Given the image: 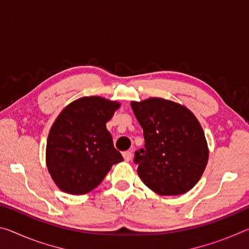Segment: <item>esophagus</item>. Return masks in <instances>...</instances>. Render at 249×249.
Returning <instances> with one entry per match:
<instances>
[{
	"mask_svg": "<svg viewBox=\"0 0 249 249\" xmlns=\"http://www.w3.org/2000/svg\"><path fill=\"white\" fill-rule=\"evenodd\" d=\"M123 158L126 160V161H129V160L132 159V153H130V151H124Z\"/></svg>",
	"mask_w": 249,
	"mask_h": 249,
	"instance_id": "1",
	"label": "esophagus"
}]
</instances>
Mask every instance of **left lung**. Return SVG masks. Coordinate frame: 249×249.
<instances>
[{
    "label": "left lung",
    "instance_id": "8db88e82",
    "mask_svg": "<svg viewBox=\"0 0 249 249\" xmlns=\"http://www.w3.org/2000/svg\"><path fill=\"white\" fill-rule=\"evenodd\" d=\"M144 130L145 148L135 153L137 174L160 196L183 195L200 180L209 148L199 121L181 104L160 98L132 102Z\"/></svg>",
    "mask_w": 249,
    "mask_h": 249
}]
</instances>
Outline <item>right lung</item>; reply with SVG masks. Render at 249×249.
I'll list each match as a JSON object with an SVG mask.
<instances>
[{
    "label": "right lung",
    "instance_id": "right-lung-1",
    "mask_svg": "<svg viewBox=\"0 0 249 249\" xmlns=\"http://www.w3.org/2000/svg\"><path fill=\"white\" fill-rule=\"evenodd\" d=\"M120 103L84 96L66 107L48 135L46 163L61 191L86 195L102 182L123 157L113 145L107 123Z\"/></svg>",
    "mask_w": 249,
    "mask_h": 249
}]
</instances>
